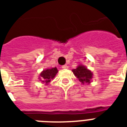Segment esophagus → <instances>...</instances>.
I'll use <instances>...</instances> for the list:
<instances>
[{"instance_id": "1", "label": "esophagus", "mask_w": 127, "mask_h": 127, "mask_svg": "<svg viewBox=\"0 0 127 127\" xmlns=\"http://www.w3.org/2000/svg\"><path fill=\"white\" fill-rule=\"evenodd\" d=\"M62 68H63V69H65V68H68V66L66 64H64V65H63L62 66Z\"/></svg>"}]
</instances>
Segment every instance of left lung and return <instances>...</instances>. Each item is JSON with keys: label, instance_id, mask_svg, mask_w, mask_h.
Here are the masks:
<instances>
[{"label": "left lung", "instance_id": "1", "mask_svg": "<svg viewBox=\"0 0 127 127\" xmlns=\"http://www.w3.org/2000/svg\"><path fill=\"white\" fill-rule=\"evenodd\" d=\"M74 74L82 84H90L92 78V73L90 70L87 69L84 66L79 65L76 69L72 70Z\"/></svg>", "mask_w": 127, "mask_h": 127}]
</instances>
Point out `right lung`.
I'll return each mask as SVG.
<instances>
[{
    "label": "right lung",
    "mask_w": 127,
    "mask_h": 127,
    "mask_svg": "<svg viewBox=\"0 0 127 127\" xmlns=\"http://www.w3.org/2000/svg\"><path fill=\"white\" fill-rule=\"evenodd\" d=\"M58 72V70L56 67L51 68V69H46L40 74L39 79L42 83L48 84L52 79H53L57 73Z\"/></svg>",
    "instance_id": "1"
}]
</instances>
